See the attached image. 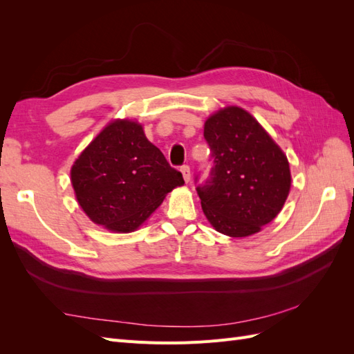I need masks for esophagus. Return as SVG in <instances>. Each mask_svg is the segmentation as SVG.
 Returning a JSON list of instances; mask_svg holds the SVG:
<instances>
[{
  "mask_svg": "<svg viewBox=\"0 0 354 354\" xmlns=\"http://www.w3.org/2000/svg\"><path fill=\"white\" fill-rule=\"evenodd\" d=\"M180 171H181V176H183L186 183H189V181H190V168L187 165H185V167L180 168Z\"/></svg>",
  "mask_w": 354,
  "mask_h": 354,
  "instance_id": "esophagus-1",
  "label": "esophagus"
}]
</instances>
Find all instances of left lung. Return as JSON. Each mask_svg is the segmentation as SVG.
<instances>
[{
	"instance_id": "1",
	"label": "left lung",
	"mask_w": 354,
	"mask_h": 354,
	"mask_svg": "<svg viewBox=\"0 0 354 354\" xmlns=\"http://www.w3.org/2000/svg\"><path fill=\"white\" fill-rule=\"evenodd\" d=\"M203 137L214 159L209 180L196 187L207 220L230 238L259 233L282 211L291 190L286 155L239 106L209 115Z\"/></svg>"
}]
</instances>
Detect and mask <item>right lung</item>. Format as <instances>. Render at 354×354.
<instances>
[{
    "instance_id": "obj_1",
    "label": "right lung",
    "mask_w": 354,
    "mask_h": 354,
    "mask_svg": "<svg viewBox=\"0 0 354 354\" xmlns=\"http://www.w3.org/2000/svg\"><path fill=\"white\" fill-rule=\"evenodd\" d=\"M71 183L78 205L94 224L131 233L171 190L185 185L134 120H113L75 159Z\"/></svg>"
}]
</instances>
